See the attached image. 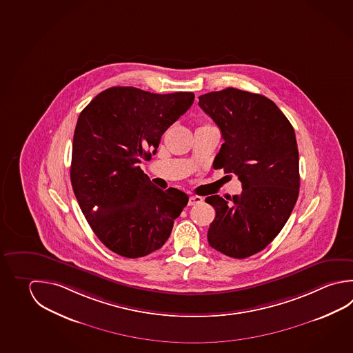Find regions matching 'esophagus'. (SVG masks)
Segmentation results:
<instances>
[{"label": "esophagus", "mask_w": 353, "mask_h": 353, "mask_svg": "<svg viewBox=\"0 0 353 353\" xmlns=\"http://www.w3.org/2000/svg\"><path fill=\"white\" fill-rule=\"evenodd\" d=\"M203 198L201 196H198V195H192L189 198V201H188V205L192 206L195 205V204H199V203H203Z\"/></svg>", "instance_id": "1"}]
</instances>
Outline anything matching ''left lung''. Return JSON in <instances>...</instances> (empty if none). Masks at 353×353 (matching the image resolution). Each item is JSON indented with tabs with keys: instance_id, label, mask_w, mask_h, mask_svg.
<instances>
[{
	"instance_id": "1",
	"label": "left lung",
	"mask_w": 353,
	"mask_h": 353,
	"mask_svg": "<svg viewBox=\"0 0 353 353\" xmlns=\"http://www.w3.org/2000/svg\"><path fill=\"white\" fill-rule=\"evenodd\" d=\"M199 105L224 139L214 168L235 174L243 184L232 199L206 198L216 212L208 241L226 256L245 259L279 235L295 206L300 188L295 130L261 94L226 88L200 96Z\"/></svg>"
}]
</instances>
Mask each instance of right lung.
Wrapping results in <instances>:
<instances>
[{
	"label": "right lung",
	"mask_w": 353,
	"mask_h": 353,
	"mask_svg": "<svg viewBox=\"0 0 353 353\" xmlns=\"http://www.w3.org/2000/svg\"><path fill=\"white\" fill-rule=\"evenodd\" d=\"M194 97L112 87L78 117L72 188L97 237L121 256L137 259L161 249L188 204L185 192L153 185L139 164L157 153L161 135Z\"/></svg>",
	"instance_id": "obj_1"
}]
</instances>
